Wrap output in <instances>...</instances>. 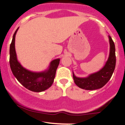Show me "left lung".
Returning <instances> with one entry per match:
<instances>
[{"label": "left lung", "mask_w": 125, "mask_h": 125, "mask_svg": "<svg viewBox=\"0 0 125 125\" xmlns=\"http://www.w3.org/2000/svg\"><path fill=\"white\" fill-rule=\"evenodd\" d=\"M110 52L108 60L104 67L98 72L92 74L87 78H78L73 73L74 82L82 89L93 90L103 87L111 78L116 65L115 46L112 37L109 36Z\"/></svg>", "instance_id": "left-lung-1"}]
</instances>
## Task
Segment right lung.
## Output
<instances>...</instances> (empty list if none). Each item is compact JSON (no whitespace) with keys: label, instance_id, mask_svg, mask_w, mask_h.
<instances>
[{"label":"right lung","instance_id":"add662e5","mask_svg":"<svg viewBox=\"0 0 125 125\" xmlns=\"http://www.w3.org/2000/svg\"><path fill=\"white\" fill-rule=\"evenodd\" d=\"M17 30L13 34L10 46L9 62L11 70L17 80L28 90L35 92H43L50 87L53 83L60 59L53 60L49 70L44 72H32L22 67L17 60L15 49V37Z\"/></svg>","mask_w":125,"mask_h":125}]
</instances>
